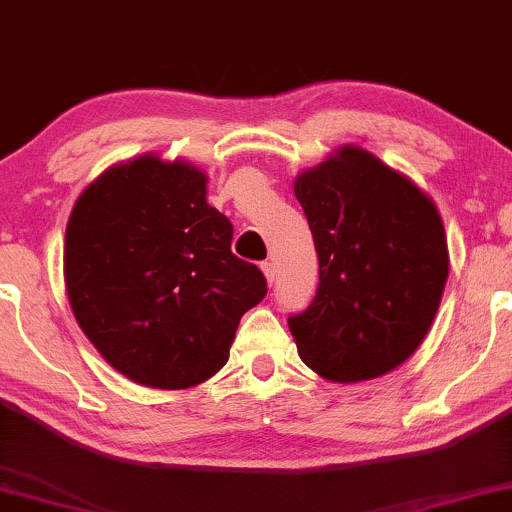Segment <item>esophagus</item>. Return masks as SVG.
Segmentation results:
<instances>
[{
    "label": "esophagus",
    "mask_w": 512,
    "mask_h": 512,
    "mask_svg": "<svg viewBox=\"0 0 512 512\" xmlns=\"http://www.w3.org/2000/svg\"><path fill=\"white\" fill-rule=\"evenodd\" d=\"M262 274H264V278H267V283H269V285L274 283V278H276V267H274V262H262Z\"/></svg>",
    "instance_id": "obj_1"
}]
</instances>
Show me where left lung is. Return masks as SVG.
Returning <instances> with one entry per match:
<instances>
[{
    "instance_id": "1",
    "label": "left lung",
    "mask_w": 512,
    "mask_h": 512,
    "mask_svg": "<svg viewBox=\"0 0 512 512\" xmlns=\"http://www.w3.org/2000/svg\"><path fill=\"white\" fill-rule=\"evenodd\" d=\"M318 252L311 306L288 318L299 358L323 379L365 381L424 342L449 274L431 196L356 145L295 180Z\"/></svg>"
}]
</instances>
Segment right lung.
<instances>
[{
    "instance_id": "1",
    "label": "right lung",
    "mask_w": 512,
    "mask_h": 512,
    "mask_svg": "<svg viewBox=\"0 0 512 512\" xmlns=\"http://www.w3.org/2000/svg\"><path fill=\"white\" fill-rule=\"evenodd\" d=\"M208 177L145 154L117 163L74 203L65 288L84 335L149 388H189L229 360L238 320L267 278L231 252L234 227L206 201Z\"/></svg>"
}]
</instances>
